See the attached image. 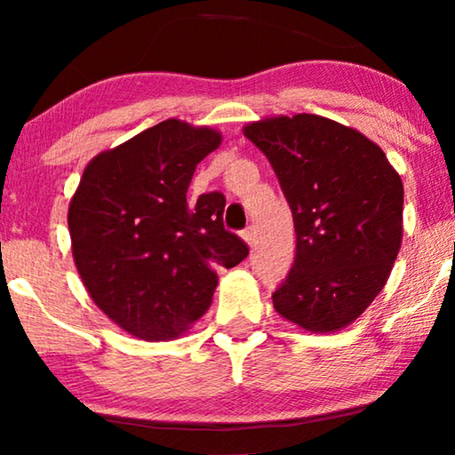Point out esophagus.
<instances>
[{
  "label": "esophagus",
  "mask_w": 455,
  "mask_h": 455,
  "mask_svg": "<svg viewBox=\"0 0 455 455\" xmlns=\"http://www.w3.org/2000/svg\"><path fill=\"white\" fill-rule=\"evenodd\" d=\"M242 238H244L248 246H252L254 240H257V232H254V228H246L244 232H242Z\"/></svg>",
  "instance_id": "obj_1"
}]
</instances>
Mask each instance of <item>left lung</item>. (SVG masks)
<instances>
[{"label":"left lung","instance_id":"1","mask_svg":"<svg viewBox=\"0 0 455 455\" xmlns=\"http://www.w3.org/2000/svg\"><path fill=\"white\" fill-rule=\"evenodd\" d=\"M244 136L269 159L294 217V265L273 307L307 331H339L375 300L400 252L402 180L381 147L315 114L252 122Z\"/></svg>","mask_w":455,"mask_h":455}]
</instances>
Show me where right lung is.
I'll return each mask as SVG.
<instances>
[{
    "label": "right lung",
    "mask_w": 455,
    "mask_h": 455,
    "mask_svg": "<svg viewBox=\"0 0 455 455\" xmlns=\"http://www.w3.org/2000/svg\"><path fill=\"white\" fill-rule=\"evenodd\" d=\"M220 145L217 130L165 120L84 167L68 209L74 263L97 307L134 338H178L211 307L217 267L248 257L223 228L221 192L186 201Z\"/></svg>",
    "instance_id": "right-lung-1"
}]
</instances>
